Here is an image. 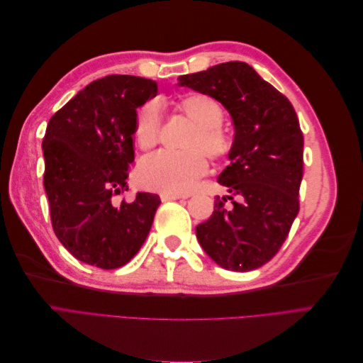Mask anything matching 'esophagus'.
<instances>
[{"mask_svg":"<svg viewBox=\"0 0 363 363\" xmlns=\"http://www.w3.org/2000/svg\"><path fill=\"white\" fill-rule=\"evenodd\" d=\"M162 201H172V200H179V199H186L183 195L179 194H160Z\"/></svg>","mask_w":363,"mask_h":363,"instance_id":"obj_1","label":"esophagus"}]
</instances>
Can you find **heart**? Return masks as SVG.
Returning a JSON list of instances; mask_svg holds the SVG:
<instances>
[{
  "mask_svg": "<svg viewBox=\"0 0 363 363\" xmlns=\"http://www.w3.org/2000/svg\"><path fill=\"white\" fill-rule=\"evenodd\" d=\"M177 108L196 124L184 142L182 152H159L139 167V183L150 191L163 194H188L208 169L207 157L223 159L230 150L228 139L221 131L224 111L215 98L206 94H191L177 101ZM135 136L140 148L150 150L160 140V112L155 101L139 108Z\"/></svg>",
  "mask_w": 363,
  "mask_h": 363,
  "instance_id": "obj_1",
  "label": "heart"
}]
</instances>
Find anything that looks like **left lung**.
<instances>
[{"label": "left lung", "instance_id": "1", "mask_svg": "<svg viewBox=\"0 0 363 363\" xmlns=\"http://www.w3.org/2000/svg\"><path fill=\"white\" fill-rule=\"evenodd\" d=\"M179 86L206 94L232 116L230 164L218 183L215 211L196 238L219 267L247 272L269 262L300 211L304 139L291 101L245 62H225L179 77Z\"/></svg>", "mask_w": 363, "mask_h": 363}]
</instances>
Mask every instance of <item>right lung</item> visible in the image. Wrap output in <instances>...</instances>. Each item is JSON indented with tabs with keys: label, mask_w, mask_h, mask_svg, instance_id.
I'll return each instance as SVG.
<instances>
[{
	"label": "right lung",
	"mask_w": 363,
	"mask_h": 363,
	"mask_svg": "<svg viewBox=\"0 0 363 363\" xmlns=\"http://www.w3.org/2000/svg\"><path fill=\"white\" fill-rule=\"evenodd\" d=\"M157 95V83L107 75L87 84L54 113L42 142L51 224L71 255L103 269L135 257L150 233L159 195L128 191L138 108Z\"/></svg>",
	"instance_id": "1"
}]
</instances>
